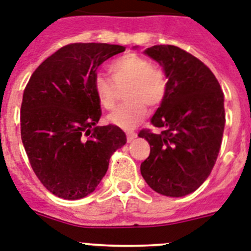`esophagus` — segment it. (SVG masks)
Wrapping results in <instances>:
<instances>
[{"instance_id":"1","label":"esophagus","mask_w":251,"mask_h":251,"mask_svg":"<svg viewBox=\"0 0 251 251\" xmlns=\"http://www.w3.org/2000/svg\"><path fill=\"white\" fill-rule=\"evenodd\" d=\"M126 135H127V142H131V140H134L136 138V132L127 131L126 132Z\"/></svg>"}]
</instances>
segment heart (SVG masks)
Here are the masks:
<instances>
[{"label":"heart","mask_w":251,"mask_h":251,"mask_svg":"<svg viewBox=\"0 0 251 251\" xmlns=\"http://www.w3.org/2000/svg\"><path fill=\"white\" fill-rule=\"evenodd\" d=\"M112 80L103 73L93 78V90L99 104L105 109L115 107L120 90L127 87V103L120 105L107 117L108 122L121 129H132L147 115V105L156 108L162 103L168 91L164 71L152 66L148 59L135 54L124 55L109 66Z\"/></svg>","instance_id":"obj_1"}]
</instances>
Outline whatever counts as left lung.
I'll list each match as a JSON object with an SVG mask.
<instances>
[{"label": "left lung", "instance_id": "1", "mask_svg": "<svg viewBox=\"0 0 251 251\" xmlns=\"http://www.w3.org/2000/svg\"><path fill=\"white\" fill-rule=\"evenodd\" d=\"M144 54L162 67L168 91L151 119L164 131L139 132L151 146L140 173L160 195L187 196L206 180L217 161L226 124L225 97L210 69L182 49L156 45Z\"/></svg>", "mask_w": 251, "mask_h": 251}]
</instances>
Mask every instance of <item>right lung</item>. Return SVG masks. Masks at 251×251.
I'll return each instance as SVG.
<instances>
[{"label": "right lung", "instance_id": "1", "mask_svg": "<svg viewBox=\"0 0 251 251\" xmlns=\"http://www.w3.org/2000/svg\"><path fill=\"white\" fill-rule=\"evenodd\" d=\"M122 51L120 45H67L41 63L24 90V150L41 183L60 199L93 193L113 152L125 146L119 126H97L101 111L93 90L99 66Z\"/></svg>", "mask_w": 251, "mask_h": 251}]
</instances>
